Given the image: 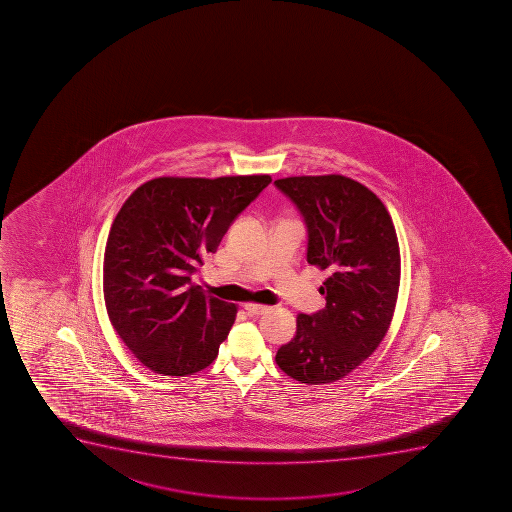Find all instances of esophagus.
Masks as SVG:
<instances>
[{"instance_id": "34e87169", "label": "esophagus", "mask_w": 512, "mask_h": 512, "mask_svg": "<svg viewBox=\"0 0 512 512\" xmlns=\"http://www.w3.org/2000/svg\"><path fill=\"white\" fill-rule=\"evenodd\" d=\"M243 307H245V310H247L250 315H262L265 314V312H269L267 305L245 304Z\"/></svg>"}]
</instances>
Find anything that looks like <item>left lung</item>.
<instances>
[{
	"label": "left lung",
	"instance_id": "8db88e82",
	"mask_svg": "<svg viewBox=\"0 0 512 512\" xmlns=\"http://www.w3.org/2000/svg\"><path fill=\"white\" fill-rule=\"evenodd\" d=\"M275 187L299 208L307 262L329 272L324 309L297 315L275 362L302 384H332L372 355L389 330L400 284L397 233L384 203L342 175L289 177Z\"/></svg>",
	"mask_w": 512,
	"mask_h": 512
}]
</instances>
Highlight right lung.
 Listing matches in <instances>:
<instances>
[{"mask_svg": "<svg viewBox=\"0 0 512 512\" xmlns=\"http://www.w3.org/2000/svg\"><path fill=\"white\" fill-rule=\"evenodd\" d=\"M270 182L153 178L117 213L103 260L105 305L120 339L155 374L183 377L217 359L237 305L203 294L190 275Z\"/></svg>", "mask_w": 512, "mask_h": 512, "instance_id": "right-lung-1", "label": "right lung"}]
</instances>
